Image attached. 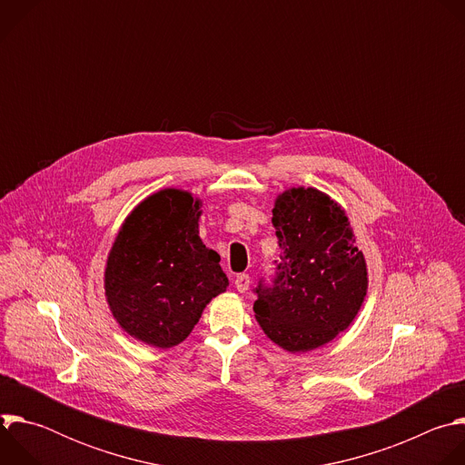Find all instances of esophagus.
Masks as SVG:
<instances>
[{
  "label": "esophagus",
  "mask_w": 465,
  "mask_h": 465,
  "mask_svg": "<svg viewBox=\"0 0 465 465\" xmlns=\"http://www.w3.org/2000/svg\"><path fill=\"white\" fill-rule=\"evenodd\" d=\"M233 283H235V289L239 292H246L248 287H250V278H248V274H239V276H235Z\"/></svg>",
  "instance_id": "34e87169"
}]
</instances>
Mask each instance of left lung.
I'll list each match as a JSON object with an SVG mask.
<instances>
[{"label": "left lung", "instance_id": "8db88e82", "mask_svg": "<svg viewBox=\"0 0 465 465\" xmlns=\"http://www.w3.org/2000/svg\"><path fill=\"white\" fill-rule=\"evenodd\" d=\"M272 224L282 253L272 285L255 289V320L274 344L305 353L355 320L368 291L366 259L342 206L314 187L278 194Z\"/></svg>", "mask_w": 465, "mask_h": 465}]
</instances>
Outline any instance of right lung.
<instances>
[{
    "label": "right lung",
    "instance_id": "add662e5",
    "mask_svg": "<svg viewBox=\"0 0 465 465\" xmlns=\"http://www.w3.org/2000/svg\"><path fill=\"white\" fill-rule=\"evenodd\" d=\"M201 198L167 187L124 219L106 259L104 294L123 331L153 348L183 342L226 291L221 255L198 235Z\"/></svg>",
    "mask_w": 465,
    "mask_h": 465
}]
</instances>
